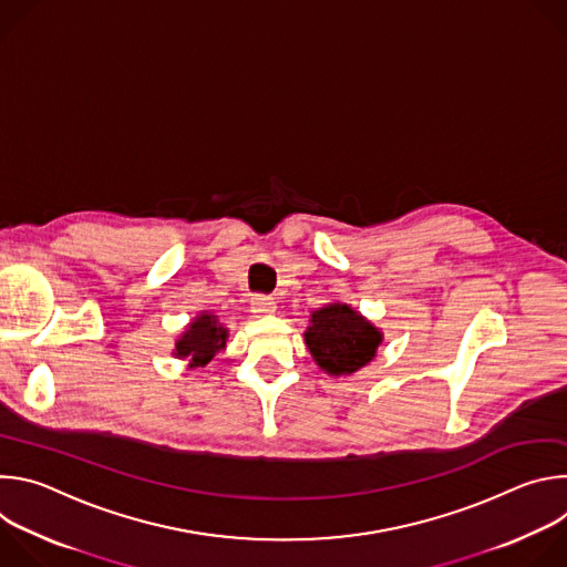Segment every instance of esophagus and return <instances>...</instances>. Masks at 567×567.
I'll return each instance as SVG.
<instances>
[{"label": "esophagus", "instance_id": "34e87169", "mask_svg": "<svg viewBox=\"0 0 567 567\" xmlns=\"http://www.w3.org/2000/svg\"><path fill=\"white\" fill-rule=\"evenodd\" d=\"M251 311L262 316V313H274L276 311V300L271 296H256L254 302H251Z\"/></svg>", "mask_w": 567, "mask_h": 567}]
</instances>
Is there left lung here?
Masks as SVG:
<instances>
[{"mask_svg": "<svg viewBox=\"0 0 567 567\" xmlns=\"http://www.w3.org/2000/svg\"><path fill=\"white\" fill-rule=\"evenodd\" d=\"M305 343L322 370L341 377L357 372L374 359L381 334L359 311L334 302L311 313Z\"/></svg>", "mask_w": 567, "mask_h": 567, "instance_id": "8db88e82", "label": "left lung"}]
</instances>
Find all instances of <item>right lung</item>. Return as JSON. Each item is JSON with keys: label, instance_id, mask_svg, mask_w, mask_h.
I'll list each match as a JSON object with an SVG mask.
<instances>
[{"label": "right lung", "instance_id": "add662e5", "mask_svg": "<svg viewBox=\"0 0 567 567\" xmlns=\"http://www.w3.org/2000/svg\"><path fill=\"white\" fill-rule=\"evenodd\" d=\"M226 343V330L219 326L217 318L210 313H202L190 322L186 334L177 341L175 354L179 359H188L190 368H204L219 348Z\"/></svg>", "mask_w": 567, "mask_h": 567}]
</instances>
